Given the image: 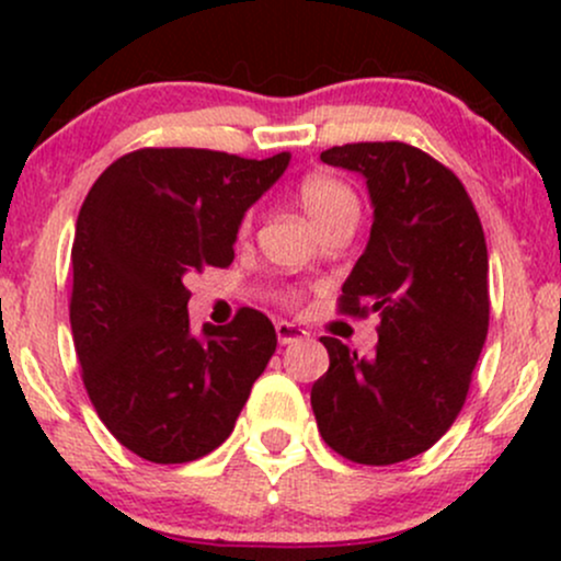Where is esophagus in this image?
Returning a JSON list of instances; mask_svg holds the SVG:
<instances>
[{
    "instance_id": "esophagus-1",
    "label": "esophagus",
    "mask_w": 561,
    "mask_h": 561,
    "mask_svg": "<svg viewBox=\"0 0 561 561\" xmlns=\"http://www.w3.org/2000/svg\"><path fill=\"white\" fill-rule=\"evenodd\" d=\"M276 337H279V345H293L306 340L308 332L300 330L298 324H289V321H276Z\"/></svg>"
}]
</instances>
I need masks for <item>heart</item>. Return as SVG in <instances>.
Here are the masks:
<instances>
[{
    "mask_svg": "<svg viewBox=\"0 0 561 561\" xmlns=\"http://www.w3.org/2000/svg\"><path fill=\"white\" fill-rule=\"evenodd\" d=\"M298 199L300 208L306 210L321 234L327 229L337 227V224H353L356 227L358 214H362V203H358L356 192L343 179L327 176V173H313V176L302 179L298 186Z\"/></svg>",
    "mask_w": 561,
    "mask_h": 561,
    "instance_id": "b5f03b06",
    "label": "heart"
}]
</instances>
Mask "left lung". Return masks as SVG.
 Instances as JSON below:
<instances>
[{
    "mask_svg": "<svg viewBox=\"0 0 561 561\" xmlns=\"http://www.w3.org/2000/svg\"><path fill=\"white\" fill-rule=\"evenodd\" d=\"M366 179L375 221L340 311L379 313L375 356L321 337L330 369L311 388L319 433L356 465L435 446L465 405L488 334V248L465 184L403 141L321 152Z\"/></svg>",
    "mask_w": 561,
    "mask_h": 561,
    "instance_id": "1",
    "label": "left lung"
}]
</instances>
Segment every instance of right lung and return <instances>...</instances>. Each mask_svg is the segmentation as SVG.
Masks as SVG:
<instances>
[{"label": "right lung", "instance_id": "add662e5", "mask_svg": "<svg viewBox=\"0 0 561 561\" xmlns=\"http://www.w3.org/2000/svg\"><path fill=\"white\" fill-rule=\"evenodd\" d=\"M287 165L289 152L147 147L115 160L83 199L73 345L96 414L141 459L184 465L221 446L274 356V324L253 308L192 332L184 282L234 261L244 214Z\"/></svg>", "mask_w": 561, "mask_h": 561}]
</instances>
